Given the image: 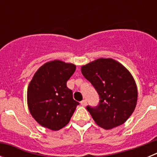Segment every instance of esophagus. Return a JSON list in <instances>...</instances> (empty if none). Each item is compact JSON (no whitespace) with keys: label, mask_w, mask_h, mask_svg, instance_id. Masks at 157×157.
Segmentation results:
<instances>
[{"label":"esophagus","mask_w":157,"mask_h":157,"mask_svg":"<svg viewBox=\"0 0 157 157\" xmlns=\"http://www.w3.org/2000/svg\"><path fill=\"white\" fill-rule=\"evenodd\" d=\"M86 105H87L86 100H82V101H81V105H82V106H86Z\"/></svg>","instance_id":"obj_1"}]
</instances>
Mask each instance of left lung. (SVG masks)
<instances>
[{
    "instance_id": "left-lung-1",
    "label": "left lung",
    "mask_w": 157,
    "mask_h": 157,
    "mask_svg": "<svg viewBox=\"0 0 157 157\" xmlns=\"http://www.w3.org/2000/svg\"><path fill=\"white\" fill-rule=\"evenodd\" d=\"M81 71L99 95L97 106L86 107L96 123L109 130L125 123L138 99L136 83L127 69L114 59L101 58L82 66Z\"/></svg>"
}]
</instances>
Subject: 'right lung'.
<instances>
[{"label": "right lung", "mask_w": 157, "mask_h": 157, "mask_svg": "<svg viewBox=\"0 0 157 157\" xmlns=\"http://www.w3.org/2000/svg\"><path fill=\"white\" fill-rule=\"evenodd\" d=\"M75 67L60 60L48 62L36 71L30 81L27 89L29 110L43 127L52 130L63 128L79 105L67 86V81Z\"/></svg>", "instance_id": "obj_1"}]
</instances>
